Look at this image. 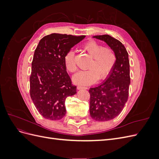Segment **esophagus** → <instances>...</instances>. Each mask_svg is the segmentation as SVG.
<instances>
[{
  "label": "esophagus",
  "mask_w": 159,
  "mask_h": 159,
  "mask_svg": "<svg viewBox=\"0 0 159 159\" xmlns=\"http://www.w3.org/2000/svg\"><path fill=\"white\" fill-rule=\"evenodd\" d=\"M77 89H88V88L82 87V86H78V87H77Z\"/></svg>",
  "instance_id": "1"
}]
</instances>
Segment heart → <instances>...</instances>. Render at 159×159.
<instances>
[{"label": "heart", "mask_w": 159, "mask_h": 159, "mask_svg": "<svg viewBox=\"0 0 159 159\" xmlns=\"http://www.w3.org/2000/svg\"><path fill=\"white\" fill-rule=\"evenodd\" d=\"M83 50L91 60L88 66V70L80 71L73 77V81L78 85H88L98 80L106 79L116 63V55L114 50L109 46L95 40H89L83 46ZM64 64L66 70L71 73L77 70L74 52L70 50L65 56Z\"/></svg>", "instance_id": "heart-1"}]
</instances>
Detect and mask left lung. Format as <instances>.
Returning <instances> with one entry per match:
<instances>
[{"instance_id":"8db88e82","label":"left lung","mask_w":159,"mask_h":159,"mask_svg":"<svg viewBox=\"0 0 159 159\" xmlns=\"http://www.w3.org/2000/svg\"><path fill=\"white\" fill-rule=\"evenodd\" d=\"M93 38L106 42L117 57L107 78L102 84L89 90L90 116L95 121H106L118 116L127 102L131 82L129 55L122 43L109 35Z\"/></svg>"}]
</instances>
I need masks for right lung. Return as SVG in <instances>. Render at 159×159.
<instances>
[{
  "label": "right lung",
  "instance_id": "obj_1",
  "mask_svg": "<svg viewBox=\"0 0 159 159\" xmlns=\"http://www.w3.org/2000/svg\"><path fill=\"white\" fill-rule=\"evenodd\" d=\"M85 37L53 33L38 43L32 62L30 93L36 108L45 119L63 118L66 98L77 93L76 86L71 84L67 73L64 57Z\"/></svg>",
  "mask_w": 159,
  "mask_h": 159
}]
</instances>
